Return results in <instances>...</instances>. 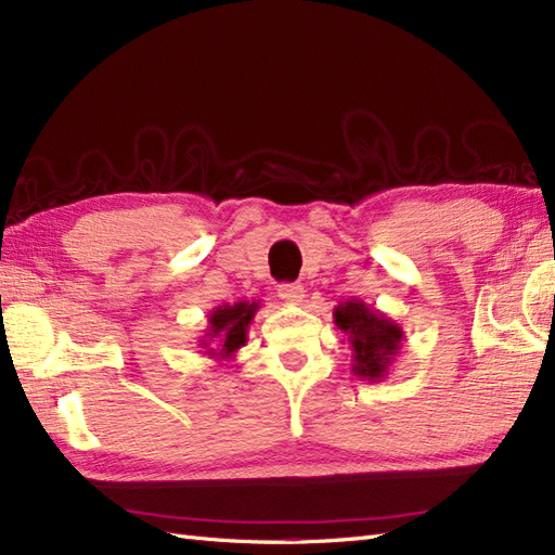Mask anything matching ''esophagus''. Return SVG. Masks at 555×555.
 <instances>
[{
	"label": "esophagus",
	"mask_w": 555,
	"mask_h": 555,
	"mask_svg": "<svg viewBox=\"0 0 555 555\" xmlns=\"http://www.w3.org/2000/svg\"><path fill=\"white\" fill-rule=\"evenodd\" d=\"M278 296L284 300V304H289V306H300L304 304V298H306V289H304V284H280V289H278Z\"/></svg>",
	"instance_id": "obj_1"
}]
</instances>
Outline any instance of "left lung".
Returning <instances> with one entry per match:
<instances>
[{
  "instance_id": "8db88e82",
  "label": "left lung",
  "mask_w": 555,
  "mask_h": 555,
  "mask_svg": "<svg viewBox=\"0 0 555 555\" xmlns=\"http://www.w3.org/2000/svg\"><path fill=\"white\" fill-rule=\"evenodd\" d=\"M333 324L351 347V375L363 382H382L389 375L405 343L398 322L361 298H347L333 308Z\"/></svg>"
}]
</instances>
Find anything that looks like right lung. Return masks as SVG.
Returning <instances> with one entry per match:
<instances>
[{"label": "right lung", "mask_w": 555, "mask_h": 555, "mask_svg": "<svg viewBox=\"0 0 555 555\" xmlns=\"http://www.w3.org/2000/svg\"><path fill=\"white\" fill-rule=\"evenodd\" d=\"M259 300H238V304L217 306L208 314V326L201 335L198 347L215 361H233L236 351L247 343V328L259 310Z\"/></svg>", "instance_id": "right-lung-1"}]
</instances>
